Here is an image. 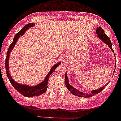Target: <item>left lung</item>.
Masks as SVG:
<instances>
[{
    "instance_id": "left-lung-1",
    "label": "left lung",
    "mask_w": 121,
    "mask_h": 121,
    "mask_svg": "<svg viewBox=\"0 0 121 121\" xmlns=\"http://www.w3.org/2000/svg\"><path fill=\"white\" fill-rule=\"evenodd\" d=\"M97 35H98V37H100L101 39V40H103L104 42V43H106L108 46H109V48L111 49L112 52H114L113 49L112 48V44H111V42L110 39L108 37L107 35H106L105 33H104V31H103V29H102L101 28H98L97 29ZM65 84H66V86L68 88L70 92H71L73 93V95H77L78 97H92V96H93V95H96L97 93H100L101 92V90H103V89L104 88L105 86H103V87H101L100 89H97V90H94L93 91L91 92L90 94H88V93H84L83 92H79V90H78L77 89H75L74 87H72L71 86H70L69 84V82H68V78H67V75L66 74L65 76ZM107 85V84H106Z\"/></svg>"
}]
</instances>
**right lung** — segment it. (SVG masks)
Listing matches in <instances>:
<instances>
[{
    "label": "right lung",
    "mask_w": 121,
    "mask_h": 121,
    "mask_svg": "<svg viewBox=\"0 0 121 121\" xmlns=\"http://www.w3.org/2000/svg\"><path fill=\"white\" fill-rule=\"evenodd\" d=\"M34 23H29V24H26V26H24L23 28V29H21L20 32H18L16 35H15V37L13 39V40L12 42V43H11L10 47H9V49H8V51H7V57L5 59V69H6V73H7V77L9 78V79L10 81V83L12 84V85L13 86V87L15 88L16 90L18 91V92H20L21 95H24L25 97H34V96H38V95H40L42 93H45V91L47 90V89L48 87V79L49 76H50V74H52V73L54 71L55 69L58 66L60 65V63H58V64L54 65L53 66L52 68L50 71L49 72V73L48 74V75L46 76L45 80L42 82V83H40V84H39L36 86H34V87H30V86H24V85H21L20 84H18L17 82H16L15 81H13V79H12V77L10 75V73H9V55H10V53L12 50L13 49V47L15 46V43L17 42V40L18 39V38L21 36V35H23L24 33V32L26 31V30L27 29L29 28V27H32V26H34Z\"/></svg>",
    "instance_id": "add662e5"
}]
</instances>
